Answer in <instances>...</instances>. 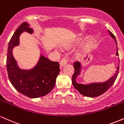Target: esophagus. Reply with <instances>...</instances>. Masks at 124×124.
<instances>
[{
    "mask_svg": "<svg viewBox=\"0 0 124 124\" xmlns=\"http://www.w3.org/2000/svg\"><path fill=\"white\" fill-rule=\"evenodd\" d=\"M68 58H67L66 57H64L61 59V62H60V66L62 68L64 66L66 65L67 63H68Z\"/></svg>",
    "mask_w": 124,
    "mask_h": 124,
    "instance_id": "obj_1",
    "label": "esophagus"
}]
</instances>
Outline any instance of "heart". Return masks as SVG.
Segmentation results:
<instances>
[{"instance_id": "obj_1", "label": "heart", "mask_w": 124, "mask_h": 124, "mask_svg": "<svg viewBox=\"0 0 124 124\" xmlns=\"http://www.w3.org/2000/svg\"><path fill=\"white\" fill-rule=\"evenodd\" d=\"M93 41H94L93 37H92V36L90 37L89 38V40H88L87 42H86V44H85V47H84V48H85V49H87V48H89L90 46L92 45V43H93Z\"/></svg>"}]
</instances>
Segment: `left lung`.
I'll return each instance as SVG.
<instances>
[{
  "label": "left lung",
  "mask_w": 124,
  "mask_h": 124,
  "mask_svg": "<svg viewBox=\"0 0 124 124\" xmlns=\"http://www.w3.org/2000/svg\"><path fill=\"white\" fill-rule=\"evenodd\" d=\"M108 32L111 35V37L116 41V45H117V43H116V41L114 35L110 31H108ZM116 55L119 56L117 46H116ZM73 67L74 69H75V72H74L73 76H72V81L74 87L81 94L85 96L89 97H96L99 96L100 95L103 94V93H104L113 85L115 81H116L119 73L118 65L117 68H116V70L115 75L112 77H111L110 79H108L107 81H106V82H103V83H90L89 85H82V84L78 83L76 82V79L77 78V77H78V75H80L81 69L80 63L79 62H74Z\"/></svg>",
  "instance_id": "left-lung-1"
}]
</instances>
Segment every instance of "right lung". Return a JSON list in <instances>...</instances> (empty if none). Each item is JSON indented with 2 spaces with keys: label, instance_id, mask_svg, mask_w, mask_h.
Returning a JSON list of instances; mask_svg holds the SVG:
<instances>
[{
  "label": "right lung",
  "instance_id": "right-lung-1",
  "mask_svg": "<svg viewBox=\"0 0 124 124\" xmlns=\"http://www.w3.org/2000/svg\"><path fill=\"white\" fill-rule=\"evenodd\" d=\"M24 31L30 34L33 32L28 23H23L8 43L6 60L8 77L12 85L18 92L30 98L40 97L46 95L54 89L60 72L59 63L41 55L37 64L32 69H20L13 56L12 50L19 44V37Z\"/></svg>",
  "mask_w": 124,
  "mask_h": 124
}]
</instances>
